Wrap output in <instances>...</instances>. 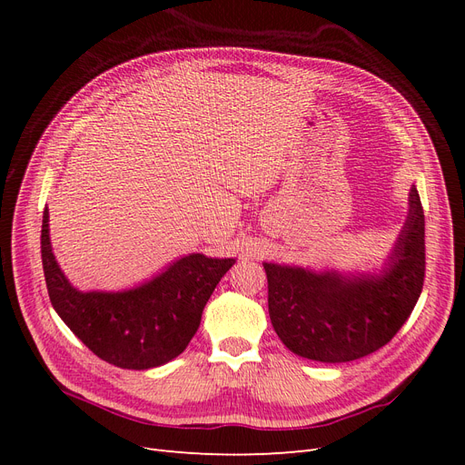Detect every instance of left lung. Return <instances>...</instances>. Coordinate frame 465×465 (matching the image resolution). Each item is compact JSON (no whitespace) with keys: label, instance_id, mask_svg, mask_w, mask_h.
<instances>
[{"label":"left lung","instance_id":"8db88e82","mask_svg":"<svg viewBox=\"0 0 465 465\" xmlns=\"http://www.w3.org/2000/svg\"><path fill=\"white\" fill-rule=\"evenodd\" d=\"M275 333L294 355L349 362L384 347L413 312L425 279V213L415 186L410 211L378 273L316 272L263 262Z\"/></svg>","mask_w":465,"mask_h":465}]
</instances>
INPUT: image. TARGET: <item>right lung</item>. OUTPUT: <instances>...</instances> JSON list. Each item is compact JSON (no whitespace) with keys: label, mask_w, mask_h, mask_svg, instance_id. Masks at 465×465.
<instances>
[{"label":"right lung","mask_w":465,"mask_h":465,"mask_svg":"<svg viewBox=\"0 0 465 465\" xmlns=\"http://www.w3.org/2000/svg\"><path fill=\"white\" fill-rule=\"evenodd\" d=\"M50 215H42L40 252L54 311L96 357L147 371L176 359L200 328L203 308L234 258L188 254L145 283L124 291H79L55 262Z\"/></svg>","instance_id":"add662e5"}]
</instances>
